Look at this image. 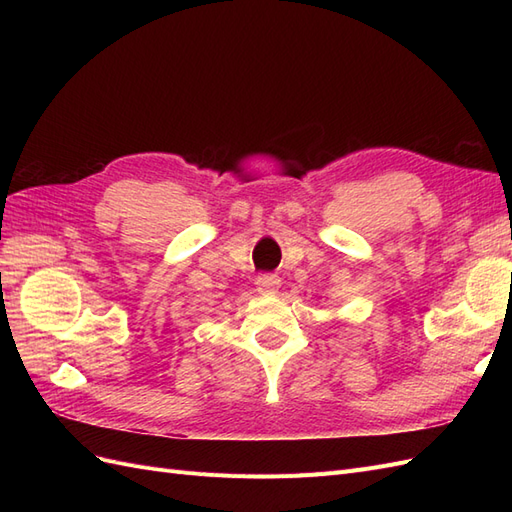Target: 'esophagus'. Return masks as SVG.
I'll return each instance as SVG.
<instances>
[{"label":"esophagus","mask_w":512,"mask_h":512,"mask_svg":"<svg viewBox=\"0 0 512 512\" xmlns=\"http://www.w3.org/2000/svg\"><path fill=\"white\" fill-rule=\"evenodd\" d=\"M256 290L260 294H277L280 292V280L275 275H258L256 277Z\"/></svg>","instance_id":"1"}]
</instances>
